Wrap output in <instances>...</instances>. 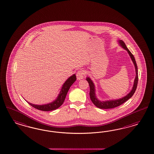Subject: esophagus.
Masks as SVG:
<instances>
[{
    "mask_svg": "<svg viewBox=\"0 0 154 154\" xmlns=\"http://www.w3.org/2000/svg\"><path fill=\"white\" fill-rule=\"evenodd\" d=\"M76 78L78 80H80L82 79H83L84 78V76H85V73L82 70H79L76 73Z\"/></svg>",
    "mask_w": 154,
    "mask_h": 154,
    "instance_id": "34e87169",
    "label": "esophagus"
}]
</instances>
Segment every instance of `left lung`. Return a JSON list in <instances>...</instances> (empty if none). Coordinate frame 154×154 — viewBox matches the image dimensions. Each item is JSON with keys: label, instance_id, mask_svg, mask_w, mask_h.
<instances>
[{"label": "left lung", "instance_id": "1", "mask_svg": "<svg viewBox=\"0 0 154 154\" xmlns=\"http://www.w3.org/2000/svg\"><path fill=\"white\" fill-rule=\"evenodd\" d=\"M119 45L121 46V47L126 50L128 54H129L131 59L132 60L133 63H134L135 69V72H136V75L135 78L134 79V85L133 87L132 88V89L131 91L129 92L128 94L126 95L124 97L119 99L117 100H107V101H100L97 98V96L96 95V89H95V86H94V83L92 82V80L89 77H87L86 80L88 82V84L89 85V88H90V92H89V96H90V99L91 100L93 104L97 106V108H100V109H111V108H114L116 107H117L119 106L120 105L126 102L127 100H128L129 99H130L133 95L134 94L135 90L137 89V85H138V67L136 63V61L134 58V55L132 54V53L130 51L126 46L125 45L124 42L122 40H119Z\"/></svg>", "mask_w": 154, "mask_h": 154}]
</instances>
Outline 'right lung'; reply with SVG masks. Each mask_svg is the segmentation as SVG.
<instances>
[{"mask_svg":"<svg viewBox=\"0 0 154 154\" xmlns=\"http://www.w3.org/2000/svg\"><path fill=\"white\" fill-rule=\"evenodd\" d=\"M76 80V77L75 74L72 75L62 85V87L60 91L57 98L54 101L50 103L49 104L44 105H35L30 103L28 101H26L28 104H29L32 106L34 107L35 109L42 110V111H51L54 110L60 107L63 104L65 98L66 97L67 94L69 90L70 87L74 83Z\"/></svg>","mask_w":154,"mask_h":154,"instance_id":"add662e5","label":"right lung"}]
</instances>
